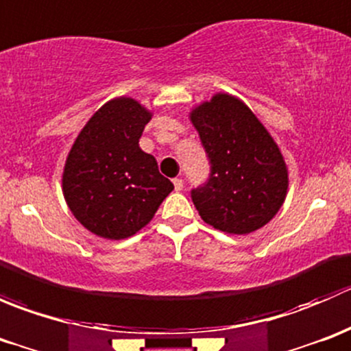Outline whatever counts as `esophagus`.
Masks as SVG:
<instances>
[{
    "instance_id": "obj_1",
    "label": "esophagus",
    "mask_w": 351,
    "mask_h": 351,
    "mask_svg": "<svg viewBox=\"0 0 351 351\" xmlns=\"http://www.w3.org/2000/svg\"><path fill=\"white\" fill-rule=\"evenodd\" d=\"M173 185H175L176 192H180V190H183V180L182 178H175V180H173Z\"/></svg>"
}]
</instances>
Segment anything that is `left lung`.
Masks as SVG:
<instances>
[{"label":"left lung","mask_w":351,"mask_h":351,"mask_svg":"<svg viewBox=\"0 0 351 351\" xmlns=\"http://www.w3.org/2000/svg\"><path fill=\"white\" fill-rule=\"evenodd\" d=\"M190 120L210 162V175L192 190L198 214L228 234H250L284 204L289 175L280 149L263 123L238 98L219 93Z\"/></svg>","instance_id":"left-lung-1"}]
</instances>
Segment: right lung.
<instances>
[{
  "instance_id": "obj_1",
  "label": "right lung",
  "mask_w": 351,
  "mask_h": 351,
  "mask_svg": "<svg viewBox=\"0 0 351 351\" xmlns=\"http://www.w3.org/2000/svg\"><path fill=\"white\" fill-rule=\"evenodd\" d=\"M151 112L120 97L98 110L66 159L62 192L74 217L93 234L125 239L143 229L175 186L139 139Z\"/></svg>"
}]
</instances>
